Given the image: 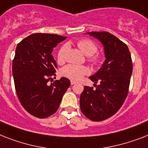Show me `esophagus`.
<instances>
[{
  "instance_id": "esophagus-1",
  "label": "esophagus",
  "mask_w": 148,
  "mask_h": 148,
  "mask_svg": "<svg viewBox=\"0 0 148 148\" xmlns=\"http://www.w3.org/2000/svg\"><path fill=\"white\" fill-rule=\"evenodd\" d=\"M77 81H71V85H74V84H77Z\"/></svg>"
}]
</instances>
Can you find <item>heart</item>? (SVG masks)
<instances>
[{"instance_id": "obj_1", "label": "heart", "mask_w": 148, "mask_h": 148, "mask_svg": "<svg viewBox=\"0 0 148 148\" xmlns=\"http://www.w3.org/2000/svg\"><path fill=\"white\" fill-rule=\"evenodd\" d=\"M77 46L86 56L94 55L97 52V47L94 42L90 40H81L77 43ZM68 49V46L67 45H64L60 47L58 53V59L59 61H63L64 60L65 54ZM92 61L96 62L97 58H92ZM89 69L85 66L77 64H67L61 70V74L64 77L67 78L71 79L73 81H79L83 77L84 75L89 74Z\"/></svg>"}]
</instances>
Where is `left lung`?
<instances>
[{
	"label": "left lung",
	"mask_w": 148,
	"mask_h": 148,
	"mask_svg": "<svg viewBox=\"0 0 148 148\" xmlns=\"http://www.w3.org/2000/svg\"><path fill=\"white\" fill-rule=\"evenodd\" d=\"M86 34L103 45L105 60L101 68L89 77L96 89L84 87L80 97V107L88 119L101 121L116 114L124 103L133 71L132 60L127 46L111 34Z\"/></svg>",
	"instance_id": "left-lung-1"
}]
</instances>
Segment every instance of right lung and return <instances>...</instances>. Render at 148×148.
<instances>
[{"label": "right lung", "mask_w": 148, "mask_h": 148, "mask_svg": "<svg viewBox=\"0 0 148 148\" xmlns=\"http://www.w3.org/2000/svg\"><path fill=\"white\" fill-rule=\"evenodd\" d=\"M66 38L51 34H33L17 45L12 74L16 93L25 110L38 118H46L58 110L71 81L66 77L47 82L56 76L51 53ZM55 78V77H54Z\"/></svg>", "instance_id": "right-lung-1"}]
</instances>
